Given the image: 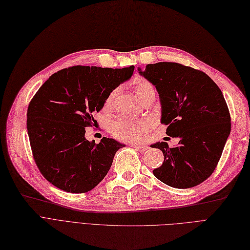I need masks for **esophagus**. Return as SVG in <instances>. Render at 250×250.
<instances>
[{"instance_id":"obj_1","label":"esophagus","mask_w":250,"mask_h":250,"mask_svg":"<svg viewBox=\"0 0 250 250\" xmlns=\"http://www.w3.org/2000/svg\"><path fill=\"white\" fill-rule=\"evenodd\" d=\"M133 147L141 152H144V151H147L148 150V147L147 146H144V145H138V144H134Z\"/></svg>"}]
</instances>
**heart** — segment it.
I'll return each instance as SVG.
<instances>
[{"mask_svg": "<svg viewBox=\"0 0 250 250\" xmlns=\"http://www.w3.org/2000/svg\"><path fill=\"white\" fill-rule=\"evenodd\" d=\"M135 92L139 98L142 100L144 97L150 93L155 92L154 86L146 80H139L135 83ZM117 93V90H113L105 101V106L109 107ZM150 128V122L147 119H131L127 117H121L111 124L110 132L116 139L125 141V142H133L139 140L144 133Z\"/></svg>", "mask_w": 250, "mask_h": 250, "instance_id": "b5f03b06", "label": "heart"}]
</instances>
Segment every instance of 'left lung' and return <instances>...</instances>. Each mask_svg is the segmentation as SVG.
Returning <instances> with one entry per match:
<instances>
[{"mask_svg": "<svg viewBox=\"0 0 250 250\" xmlns=\"http://www.w3.org/2000/svg\"><path fill=\"white\" fill-rule=\"evenodd\" d=\"M138 71L159 94L167 135L180 139L173 148L166 142L151 145L165 155L154 176L173 188L199 185L218 166L231 132L222 91L206 73L175 62L148 64Z\"/></svg>", "mask_w": 250, "mask_h": 250, "instance_id": "left-lung-1", "label": "left lung"}]
</instances>
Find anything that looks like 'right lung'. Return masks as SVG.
<instances>
[{
  "mask_svg": "<svg viewBox=\"0 0 250 250\" xmlns=\"http://www.w3.org/2000/svg\"><path fill=\"white\" fill-rule=\"evenodd\" d=\"M135 66H72L52 74L27 109L26 127L36 164L54 186L70 193L95 188L125 144L103 137L99 144L84 137L115 88L131 79Z\"/></svg>",
  "mask_w": 250,
  "mask_h": 250,
  "instance_id": "1",
  "label": "right lung"
}]
</instances>
